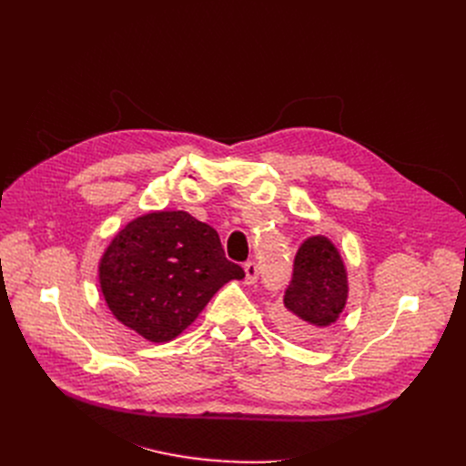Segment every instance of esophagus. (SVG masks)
Returning <instances> with one entry per match:
<instances>
[{
  "instance_id": "34e87169",
  "label": "esophagus",
  "mask_w": 466,
  "mask_h": 466,
  "mask_svg": "<svg viewBox=\"0 0 466 466\" xmlns=\"http://www.w3.org/2000/svg\"><path fill=\"white\" fill-rule=\"evenodd\" d=\"M243 270H246V283L248 285L257 283V279H258V264L257 262H246Z\"/></svg>"
}]
</instances>
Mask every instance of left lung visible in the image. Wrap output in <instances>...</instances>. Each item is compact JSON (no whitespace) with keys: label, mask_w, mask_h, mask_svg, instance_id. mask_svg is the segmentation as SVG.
Here are the masks:
<instances>
[{"label":"left lung","mask_w":466,"mask_h":466,"mask_svg":"<svg viewBox=\"0 0 466 466\" xmlns=\"http://www.w3.org/2000/svg\"><path fill=\"white\" fill-rule=\"evenodd\" d=\"M348 297V268L339 249L327 236H309L295 255L279 325L295 338H309L313 329H327L339 319Z\"/></svg>","instance_id":"1"}]
</instances>
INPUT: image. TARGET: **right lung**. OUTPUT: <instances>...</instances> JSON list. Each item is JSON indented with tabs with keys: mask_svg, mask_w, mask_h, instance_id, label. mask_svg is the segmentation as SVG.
<instances>
[{
	"mask_svg": "<svg viewBox=\"0 0 466 466\" xmlns=\"http://www.w3.org/2000/svg\"><path fill=\"white\" fill-rule=\"evenodd\" d=\"M215 228L187 211L132 218L106 248L97 279L115 319L153 344L188 329L215 292L243 279Z\"/></svg>",
	"mask_w": 466,
	"mask_h": 466,
	"instance_id": "add662e5",
	"label": "right lung"
}]
</instances>
